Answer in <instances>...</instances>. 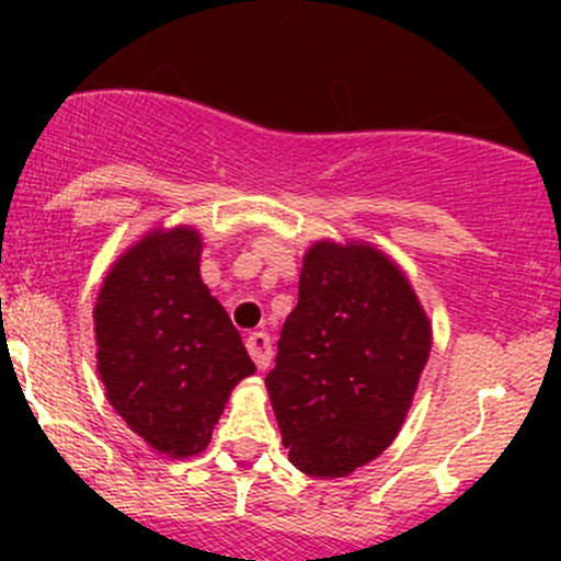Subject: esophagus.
Masks as SVG:
<instances>
[{
    "label": "esophagus",
    "instance_id": "obj_1",
    "mask_svg": "<svg viewBox=\"0 0 561 561\" xmlns=\"http://www.w3.org/2000/svg\"><path fill=\"white\" fill-rule=\"evenodd\" d=\"M247 350H249V355H252L254 366H257L260 371L268 369V364H271V339H268V333H263V331L249 333Z\"/></svg>",
    "mask_w": 561,
    "mask_h": 561
}]
</instances>
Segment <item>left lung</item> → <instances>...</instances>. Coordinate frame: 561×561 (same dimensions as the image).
<instances>
[{
    "label": "left lung",
    "instance_id": "obj_1",
    "mask_svg": "<svg viewBox=\"0 0 561 561\" xmlns=\"http://www.w3.org/2000/svg\"><path fill=\"white\" fill-rule=\"evenodd\" d=\"M432 353V322L399 263L366 241H314L298 307L265 377L293 467L344 478L399 434Z\"/></svg>",
    "mask_w": 561,
    "mask_h": 561
}]
</instances>
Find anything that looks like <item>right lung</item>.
<instances>
[{
  "mask_svg": "<svg viewBox=\"0 0 561 561\" xmlns=\"http://www.w3.org/2000/svg\"><path fill=\"white\" fill-rule=\"evenodd\" d=\"M192 225L151 228L118 254L94 304L98 375L113 410L157 454L197 456L254 364L201 279Z\"/></svg>",
  "mask_w": 561,
  "mask_h": 561,
  "instance_id": "add662e5",
  "label": "right lung"
}]
</instances>
